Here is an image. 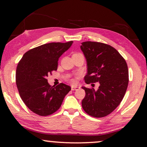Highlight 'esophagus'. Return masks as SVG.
I'll return each mask as SVG.
<instances>
[{"instance_id": "34e87169", "label": "esophagus", "mask_w": 147, "mask_h": 147, "mask_svg": "<svg viewBox=\"0 0 147 147\" xmlns=\"http://www.w3.org/2000/svg\"><path fill=\"white\" fill-rule=\"evenodd\" d=\"M80 89L79 86H71V90L72 91H76V90H78V89Z\"/></svg>"}]
</instances>
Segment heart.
Instances as JSON below:
<instances>
[{"label": "heart", "instance_id": "obj_1", "mask_svg": "<svg viewBox=\"0 0 147 147\" xmlns=\"http://www.w3.org/2000/svg\"><path fill=\"white\" fill-rule=\"evenodd\" d=\"M73 82H74V80H73Z\"/></svg>", "mask_w": 147, "mask_h": 147}]
</instances>
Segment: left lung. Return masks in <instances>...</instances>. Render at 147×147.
I'll return each mask as SVG.
<instances>
[{"mask_svg":"<svg viewBox=\"0 0 147 147\" xmlns=\"http://www.w3.org/2000/svg\"><path fill=\"white\" fill-rule=\"evenodd\" d=\"M87 61L85 82H99L96 91L82 87L86 96L82 101L84 110L94 117H103L115 109L124 97L128 85L127 63L119 52L109 45L86 41L80 46Z\"/></svg>","mask_w":147,"mask_h":147,"instance_id":"left-lung-1","label":"left lung"}]
</instances>
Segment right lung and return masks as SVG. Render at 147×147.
<instances>
[{
  "label": "right lung",
  "mask_w": 147,
  "mask_h": 147,
  "mask_svg": "<svg viewBox=\"0 0 147 147\" xmlns=\"http://www.w3.org/2000/svg\"><path fill=\"white\" fill-rule=\"evenodd\" d=\"M73 41L50 43L29 50L19 61L16 69V84L20 96L34 113L47 116L60 108L71 87L61 83L51 86L47 76L58 68L59 58Z\"/></svg>",
  "instance_id": "right-lung-1"
}]
</instances>
